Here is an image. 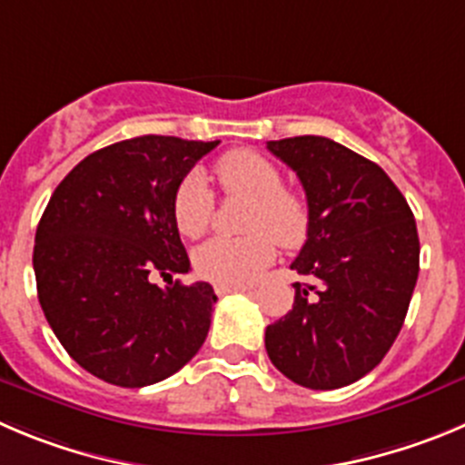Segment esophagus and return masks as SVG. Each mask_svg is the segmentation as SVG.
I'll return each mask as SVG.
<instances>
[{"label": "esophagus", "mask_w": 465, "mask_h": 465, "mask_svg": "<svg viewBox=\"0 0 465 465\" xmlns=\"http://www.w3.org/2000/svg\"><path fill=\"white\" fill-rule=\"evenodd\" d=\"M238 292H250V286H233V284H215V293L218 296H227V293H238Z\"/></svg>", "instance_id": "esophagus-1"}]
</instances>
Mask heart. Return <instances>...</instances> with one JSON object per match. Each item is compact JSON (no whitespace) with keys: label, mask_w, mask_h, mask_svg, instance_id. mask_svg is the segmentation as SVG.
Masks as SVG:
<instances>
[{"label":"heart","mask_w":465,"mask_h":465,"mask_svg":"<svg viewBox=\"0 0 465 465\" xmlns=\"http://www.w3.org/2000/svg\"><path fill=\"white\" fill-rule=\"evenodd\" d=\"M224 193L252 199L245 238H211L194 252V271L215 284H247L275 259L277 245L292 250L307 238L310 211L305 199L284 188L275 164L254 151L236 149L215 164ZM173 223L183 236L199 238L213 218V194L202 172L183 176L172 199Z\"/></svg>","instance_id":"heart-1"}]
</instances>
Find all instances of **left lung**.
<instances>
[{
	"label": "left lung",
	"instance_id": "left-lung-1",
	"mask_svg": "<svg viewBox=\"0 0 465 465\" xmlns=\"http://www.w3.org/2000/svg\"><path fill=\"white\" fill-rule=\"evenodd\" d=\"M298 173L310 229L292 263L293 310L266 328L277 370L310 390H337L370 374L401 331L420 272L413 211L388 173L316 134L268 142Z\"/></svg>",
	"mask_w": 465,
	"mask_h": 465
}]
</instances>
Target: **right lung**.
<instances>
[{"mask_svg":"<svg viewBox=\"0 0 465 465\" xmlns=\"http://www.w3.org/2000/svg\"><path fill=\"white\" fill-rule=\"evenodd\" d=\"M218 144L164 134L116 142L75 164L43 211L38 302L66 353L105 383L164 381L206 340L218 296L206 282H172L190 271L172 199Z\"/></svg>","mask_w":465,"mask_h":465,"instance_id":"add662e5","label":"right lung"}]
</instances>
